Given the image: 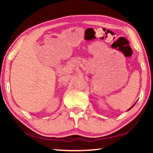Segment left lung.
Listing matches in <instances>:
<instances>
[{
	"instance_id": "left-lung-1",
	"label": "left lung",
	"mask_w": 153,
	"mask_h": 153,
	"mask_svg": "<svg viewBox=\"0 0 153 153\" xmlns=\"http://www.w3.org/2000/svg\"><path fill=\"white\" fill-rule=\"evenodd\" d=\"M135 104H136V102H135V103H134V104H133V105H132V106H131V107H130V108H129V109H128V110H127V111H129V110H130V109H131V108H132V107H133V106L135 105Z\"/></svg>"
}]
</instances>
